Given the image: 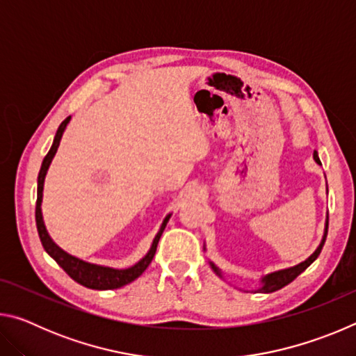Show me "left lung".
<instances>
[{
  "label": "left lung",
  "mask_w": 356,
  "mask_h": 356,
  "mask_svg": "<svg viewBox=\"0 0 356 356\" xmlns=\"http://www.w3.org/2000/svg\"><path fill=\"white\" fill-rule=\"evenodd\" d=\"M314 160L317 161V163H321V160H318V154L314 150ZM327 193H328V186H327ZM327 232H328V213H327V220H325V227H323V236H322V240L321 243H318V246L316 248V251L312 252V254L309 257H306L305 261H301L300 264L297 265H292V267H286V268H281V270H275V272H270L267 275H262L261 278H259V286L252 289V291L250 292H261V293H272V292H276L280 291V289H282L284 286H287L289 282H292L295 278L300 273H303L306 268L309 267V265L316 261V259L318 257V254H321V251L323 248V243H325V238H327ZM206 243H204V251H206ZM209 265L210 268L213 270L215 275L218 276V278H221L222 281L225 280V275H222L221 270L216 267V265L209 261ZM246 292V291H245Z\"/></svg>",
  "instance_id": "8db88e82"
}]
</instances>
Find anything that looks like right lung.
<instances>
[{
    "label": "right lung",
    "mask_w": 356,
    "mask_h": 356,
    "mask_svg": "<svg viewBox=\"0 0 356 356\" xmlns=\"http://www.w3.org/2000/svg\"><path fill=\"white\" fill-rule=\"evenodd\" d=\"M70 119L72 118L69 116L67 119L63 120L61 125H59V129L55 135V140H53L51 147H50V150H48V154L45 155L44 161H42V166L39 171L38 202H35V225H38L40 242H42V246H44V250L48 252V256L55 259L59 267H61L72 280L76 281L78 284H81L88 289H95V291H110V289H119L125 284H130V282L135 281L138 276H141L144 270L149 267V264L152 262L154 254L156 251V245H159V240L161 237V234H163L168 221H170L172 213H168L163 218V221H161L160 229L156 231L152 243H150V248L146 254H144L136 264L130 265V267H127V268H113V267H108V265L92 264V262L83 261V259L76 257V256H72L67 251H64L61 246H59L55 240L51 238V236L47 231L44 215H42V200H44V184H45L47 172H48V170H50V165L58 152L59 143H61V140H63V135H64L65 129H67Z\"/></svg>",
    "instance_id": "obj_1"
}]
</instances>
